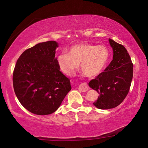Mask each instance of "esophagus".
Instances as JSON below:
<instances>
[{
    "label": "esophagus",
    "mask_w": 148,
    "mask_h": 148,
    "mask_svg": "<svg viewBox=\"0 0 148 148\" xmlns=\"http://www.w3.org/2000/svg\"><path fill=\"white\" fill-rule=\"evenodd\" d=\"M78 89L80 91L86 92L89 90V87L86 83H82L81 84H79V86L78 87Z\"/></svg>",
    "instance_id": "34e87169"
}]
</instances>
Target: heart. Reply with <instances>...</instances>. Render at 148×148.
Masks as SVG:
<instances>
[{
    "mask_svg": "<svg viewBox=\"0 0 148 148\" xmlns=\"http://www.w3.org/2000/svg\"><path fill=\"white\" fill-rule=\"evenodd\" d=\"M109 56L108 49L103 45L79 43L70 47L68 54H60L57 62L61 72L67 76H71L79 64L87 76L94 77L106 68Z\"/></svg>",
    "mask_w": 148,
    "mask_h": 148,
    "instance_id": "obj_1",
    "label": "heart"
}]
</instances>
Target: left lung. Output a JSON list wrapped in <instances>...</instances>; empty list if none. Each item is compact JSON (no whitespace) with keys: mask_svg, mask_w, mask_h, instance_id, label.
<instances>
[{"mask_svg":"<svg viewBox=\"0 0 148 148\" xmlns=\"http://www.w3.org/2000/svg\"><path fill=\"white\" fill-rule=\"evenodd\" d=\"M108 40L113 49V60L103 72L89 83V87L99 93L93 105L101 110L114 108L123 101L133 75V64L125 47L113 40Z\"/></svg>","mask_w":148,"mask_h":148,"instance_id":"8db88e82","label":"left lung"}]
</instances>
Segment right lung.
<instances>
[{
	"instance_id": "add662e5",
	"label": "right lung",
	"mask_w": 148,
	"mask_h": 148,
	"mask_svg": "<svg viewBox=\"0 0 148 148\" xmlns=\"http://www.w3.org/2000/svg\"><path fill=\"white\" fill-rule=\"evenodd\" d=\"M59 44L47 41L25 50L13 73L15 93L30 112L49 115L59 108L71 90L70 79L60 71L56 57Z\"/></svg>"
}]
</instances>
